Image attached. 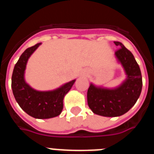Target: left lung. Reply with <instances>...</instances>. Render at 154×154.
<instances>
[{"label":"left lung","mask_w":154,"mask_h":154,"mask_svg":"<svg viewBox=\"0 0 154 154\" xmlns=\"http://www.w3.org/2000/svg\"><path fill=\"white\" fill-rule=\"evenodd\" d=\"M120 48L115 52L122 65L126 79L116 88L106 89L91 83L87 92V102L95 114L115 117L127 112L137 103L142 90V75L135 58L121 42H114Z\"/></svg>","instance_id":"8db88e82"}]
</instances>
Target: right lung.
Masks as SVG:
<instances>
[{
	"label": "right lung",
	"instance_id": "1",
	"mask_svg": "<svg viewBox=\"0 0 154 154\" xmlns=\"http://www.w3.org/2000/svg\"><path fill=\"white\" fill-rule=\"evenodd\" d=\"M42 43L27 48L14 65L11 78L14 96L24 112L36 119H50L60 115L63 99L75 83V79L51 91H37L24 80V71L28 58Z\"/></svg>",
	"mask_w": 154,
	"mask_h": 154
}]
</instances>
